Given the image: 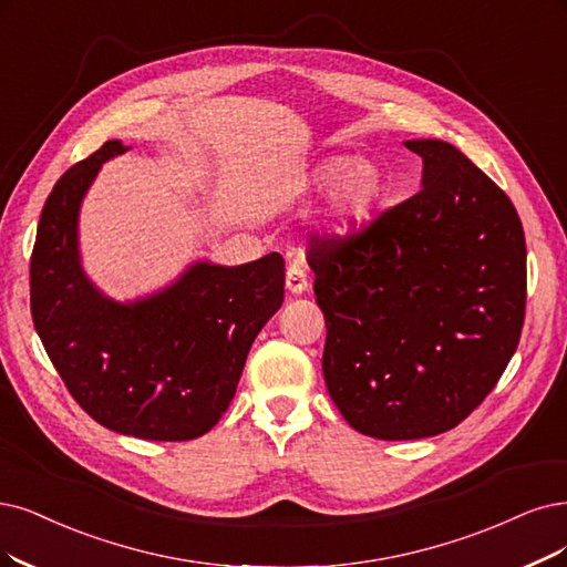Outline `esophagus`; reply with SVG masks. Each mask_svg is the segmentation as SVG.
I'll list each match as a JSON object with an SVG mask.
<instances>
[{
  "label": "esophagus",
  "instance_id": "esophagus-1",
  "mask_svg": "<svg viewBox=\"0 0 567 567\" xmlns=\"http://www.w3.org/2000/svg\"><path fill=\"white\" fill-rule=\"evenodd\" d=\"M287 289L291 291V295H303V291L308 289V276L299 264H291L287 268Z\"/></svg>",
  "mask_w": 567,
  "mask_h": 567
}]
</instances>
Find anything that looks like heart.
<instances>
[{"mask_svg":"<svg viewBox=\"0 0 567 567\" xmlns=\"http://www.w3.org/2000/svg\"><path fill=\"white\" fill-rule=\"evenodd\" d=\"M310 184L327 188V221L333 228H348L360 221L383 194L381 167L367 158L329 156L310 173Z\"/></svg>","mask_w":567,"mask_h":567,"instance_id":"1","label":"heart"}]
</instances>
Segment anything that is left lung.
I'll return each instance as SVG.
<instances>
[{
    "instance_id": "8db88e82",
    "label": "left lung",
    "mask_w": 567,
    "mask_h": 567,
    "mask_svg": "<svg viewBox=\"0 0 567 567\" xmlns=\"http://www.w3.org/2000/svg\"><path fill=\"white\" fill-rule=\"evenodd\" d=\"M406 150L423 158L421 192L308 247L329 396L350 427L385 442L463 423L526 320V238L507 194L449 142Z\"/></svg>"
}]
</instances>
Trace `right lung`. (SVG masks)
Instances as JSON below:
<instances>
[{"label":"right lung","instance_id":"1","mask_svg":"<svg viewBox=\"0 0 567 567\" xmlns=\"http://www.w3.org/2000/svg\"><path fill=\"white\" fill-rule=\"evenodd\" d=\"M123 152L118 140L104 142L49 194L30 259L32 322L93 421L150 442H188L234 400L251 343L285 301V259L198 261L154 297H102L81 270L76 219L100 165Z\"/></svg>","mask_w":567,"mask_h":567}]
</instances>
